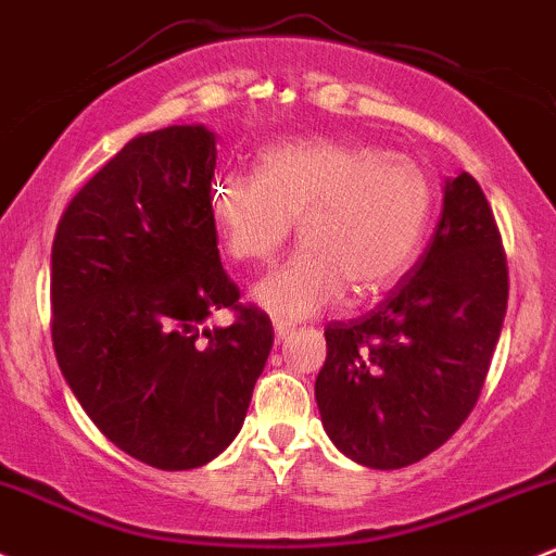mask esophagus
<instances>
[{
    "label": "esophagus",
    "instance_id": "34e87169",
    "mask_svg": "<svg viewBox=\"0 0 556 556\" xmlns=\"http://www.w3.org/2000/svg\"><path fill=\"white\" fill-rule=\"evenodd\" d=\"M292 325H288V321H277V325H274V338H277V343H282V340H288L290 334H292Z\"/></svg>",
    "mask_w": 556,
    "mask_h": 556
}]
</instances>
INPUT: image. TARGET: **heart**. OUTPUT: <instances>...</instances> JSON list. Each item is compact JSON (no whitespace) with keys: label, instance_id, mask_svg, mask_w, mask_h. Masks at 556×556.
<instances>
[{"label":"heart","instance_id":"heart-1","mask_svg":"<svg viewBox=\"0 0 556 556\" xmlns=\"http://www.w3.org/2000/svg\"><path fill=\"white\" fill-rule=\"evenodd\" d=\"M432 189L406 155L343 142H292L261 152L255 176L222 174L211 218L229 258L264 264L295 224L301 248L250 292L282 321L319 314L340 292L390 288L417 255Z\"/></svg>","mask_w":556,"mask_h":556}]
</instances>
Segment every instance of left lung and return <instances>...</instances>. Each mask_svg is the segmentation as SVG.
<instances>
[{"label": "left lung", "mask_w": 556, "mask_h": 556, "mask_svg": "<svg viewBox=\"0 0 556 556\" xmlns=\"http://www.w3.org/2000/svg\"><path fill=\"white\" fill-rule=\"evenodd\" d=\"M509 277L478 181H443V211L419 264L367 316L325 329L316 404L329 441L371 469L425 459L478 404Z\"/></svg>", "instance_id": "obj_1"}]
</instances>
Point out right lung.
<instances>
[{"mask_svg":"<svg viewBox=\"0 0 556 556\" xmlns=\"http://www.w3.org/2000/svg\"><path fill=\"white\" fill-rule=\"evenodd\" d=\"M216 134L134 137L71 200L52 245V343L102 435L157 469L208 465L240 432L274 329L237 306L211 218ZM235 307L229 328L204 327Z\"/></svg>","mask_w":556,"mask_h":556,"instance_id":"obj_1","label":"right lung"}]
</instances>
